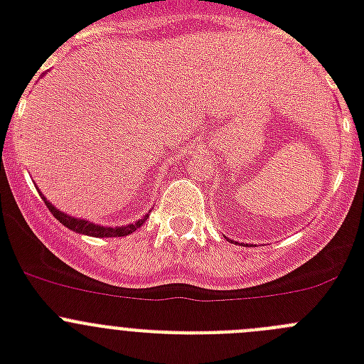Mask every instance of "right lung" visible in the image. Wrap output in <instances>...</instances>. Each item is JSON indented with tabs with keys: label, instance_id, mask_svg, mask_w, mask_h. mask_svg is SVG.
I'll list each match as a JSON object with an SVG mask.
<instances>
[{
	"label": "right lung",
	"instance_id": "right-lung-1",
	"mask_svg": "<svg viewBox=\"0 0 364 364\" xmlns=\"http://www.w3.org/2000/svg\"><path fill=\"white\" fill-rule=\"evenodd\" d=\"M41 195V193H40ZM41 198L45 200L47 208H49L50 213L54 215V218L62 222L63 226L69 228V230L76 231V233H82V235H89V237H125V235H131L133 231H136L138 228L142 226L144 222L147 220V215L142 217L140 220L133 222V224H127V226H118V228H107V226H98V224H92L89 220H82V218H74L70 215L62 213L60 210H56L53 204H50L47 198L41 195Z\"/></svg>",
	"mask_w": 364,
	"mask_h": 364
}]
</instances>
